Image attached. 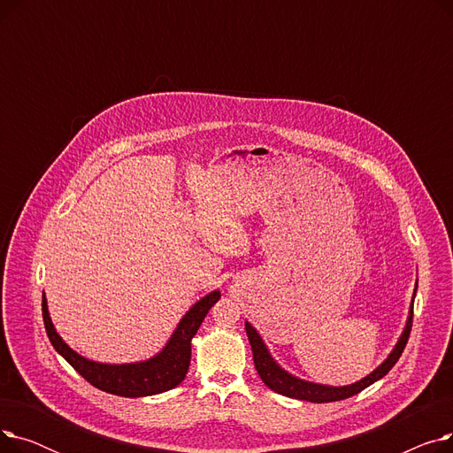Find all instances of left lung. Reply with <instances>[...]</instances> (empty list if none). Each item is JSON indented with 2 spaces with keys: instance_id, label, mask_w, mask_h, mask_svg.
<instances>
[{
  "instance_id": "8db88e82",
  "label": "left lung",
  "mask_w": 453,
  "mask_h": 453,
  "mask_svg": "<svg viewBox=\"0 0 453 453\" xmlns=\"http://www.w3.org/2000/svg\"><path fill=\"white\" fill-rule=\"evenodd\" d=\"M417 287L418 282L415 284V292H413V301H415V294H417ZM413 301L410 306V316L406 321V326H403L402 334L396 342V345L393 347V350L389 352L388 358L380 364L372 372H369L365 378L358 380L350 386H323V384H314V382H306V380H301L294 374H290L288 371H284L275 360L273 356L270 354L265 340L260 338V334L257 332V328L246 321V334L253 350V362H255V369L260 376V380L275 393L290 396V398H297V400H306V402H316V403H323V402H336V400H343L349 398L352 395H358L360 391H364L365 388H369L371 384L378 382L380 378H384L391 367L398 362L400 354L403 352V347L408 343L410 332H411V323H413Z\"/></svg>"
}]
</instances>
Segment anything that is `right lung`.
Listing matches in <instances>:
<instances>
[{"instance_id": "add662e5", "label": "right lung", "mask_w": 453, "mask_h": 453, "mask_svg": "<svg viewBox=\"0 0 453 453\" xmlns=\"http://www.w3.org/2000/svg\"><path fill=\"white\" fill-rule=\"evenodd\" d=\"M219 299L220 290H214L202 297L200 301H196L180 319L166 345L157 354H154L152 358L134 364L93 362L71 349L60 338L51 321L45 294L42 297V316L51 345L71 367L88 380L91 386L117 396L137 398L165 393L183 382L190 364V342H193L202 321L211 311V306Z\"/></svg>"}]
</instances>
